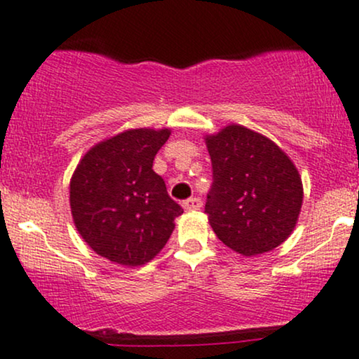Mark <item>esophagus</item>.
<instances>
[{"instance_id":"1","label":"esophagus","mask_w":359,"mask_h":359,"mask_svg":"<svg viewBox=\"0 0 359 359\" xmlns=\"http://www.w3.org/2000/svg\"><path fill=\"white\" fill-rule=\"evenodd\" d=\"M183 208L188 212H195V210H200L201 208V200L198 196H193V198H188L183 201Z\"/></svg>"}]
</instances>
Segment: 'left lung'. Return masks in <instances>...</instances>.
<instances>
[{
  "mask_svg": "<svg viewBox=\"0 0 359 359\" xmlns=\"http://www.w3.org/2000/svg\"><path fill=\"white\" fill-rule=\"evenodd\" d=\"M205 142L213 172L205 213L217 237L243 256L285 243L304 200L295 164L273 140L243 126L225 127Z\"/></svg>",
  "mask_w": 359,
  "mask_h": 359,
  "instance_id": "left-lung-1",
  "label": "left lung"
}]
</instances>
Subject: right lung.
Instances as JSON below:
<instances>
[{"instance_id": "add662e5", "label": "right lung", "mask_w": 359, "mask_h": 359, "mask_svg": "<svg viewBox=\"0 0 359 359\" xmlns=\"http://www.w3.org/2000/svg\"><path fill=\"white\" fill-rule=\"evenodd\" d=\"M169 128H132L91 147L69 184L78 232L96 255L122 266L152 259L171 237L183 208L152 169Z\"/></svg>"}]
</instances>
